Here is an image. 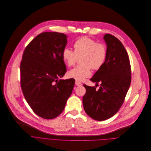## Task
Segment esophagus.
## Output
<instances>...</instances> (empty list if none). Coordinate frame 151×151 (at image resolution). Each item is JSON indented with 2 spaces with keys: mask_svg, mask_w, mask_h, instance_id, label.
Returning <instances> with one entry per match:
<instances>
[{
  "mask_svg": "<svg viewBox=\"0 0 151 151\" xmlns=\"http://www.w3.org/2000/svg\"><path fill=\"white\" fill-rule=\"evenodd\" d=\"M75 85H76V86H82V83H81V82H79V81H75Z\"/></svg>",
  "mask_w": 151,
  "mask_h": 151,
  "instance_id": "34e87169",
  "label": "esophagus"
}]
</instances>
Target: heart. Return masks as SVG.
<instances>
[{
    "label": "heart",
    "mask_w": 151,
    "mask_h": 151,
    "mask_svg": "<svg viewBox=\"0 0 151 151\" xmlns=\"http://www.w3.org/2000/svg\"><path fill=\"white\" fill-rule=\"evenodd\" d=\"M74 52L70 48H65L62 53L63 62L68 66H73L78 58H80L81 66L69 70L68 75L77 81H82L91 75V68L98 70L104 64L107 50L105 44L98 43L88 37L76 40L74 44Z\"/></svg>",
    "instance_id": "heart-1"
}]
</instances>
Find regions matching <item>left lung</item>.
<instances>
[{
    "label": "left lung",
    "instance_id": "8db88e82",
    "mask_svg": "<svg viewBox=\"0 0 151 151\" xmlns=\"http://www.w3.org/2000/svg\"><path fill=\"white\" fill-rule=\"evenodd\" d=\"M103 39L107 44V58L91 79L101 86L97 90L83 85L86 93L82 99L86 113L98 121L107 120L119 110L131 82L130 63L124 47L111 34H104Z\"/></svg>",
    "mask_w": 151,
    "mask_h": 151
}]
</instances>
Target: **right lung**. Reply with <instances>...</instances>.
Here are the masks:
<instances>
[{
  "mask_svg": "<svg viewBox=\"0 0 151 151\" xmlns=\"http://www.w3.org/2000/svg\"><path fill=\"white\" fill-rule=\"evenodd\" d=\"M68 37L45 32L25 48L20 65L21 85L28 104L38 116L53 119L65 107L75 85L73 79H60L66 72L62 53Z\"/></svg>",
  "mask_w": 151,
  "mask_h": 151,
  "instance_id": "1",
  "label": "right lung"
}]
</instances>
